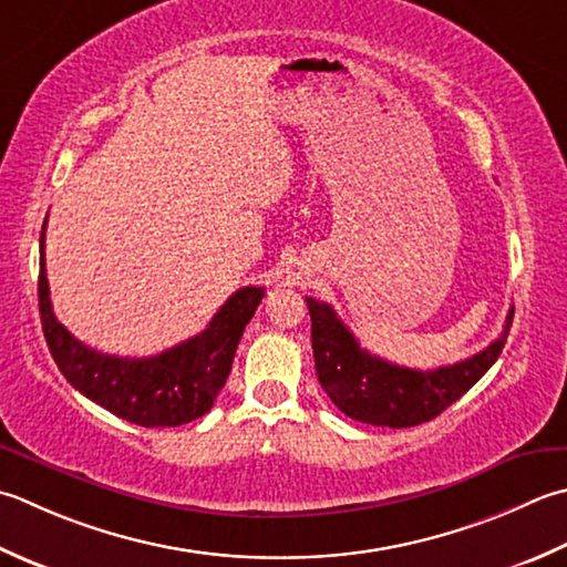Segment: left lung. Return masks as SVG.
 <instances>
[{"label":"left lung","mask_w":567,"mask_h":567,"mask_svg":"<svg viewBox=\"0 0 567 567\" xmlns=\"http://www.w3.org/2000/svg\"><path fill=\"white\" fill-rule=\"evenodd\" d=\"M307 307L312 317L315 369L321 388L343 415L379 427L427 423L460 401L498 359L514 319V309H508L502 337L474 357L435 371H415L361 349L329 305L307 297Z\"/></svg>","instance_id":"obj_1"}]
</instances>
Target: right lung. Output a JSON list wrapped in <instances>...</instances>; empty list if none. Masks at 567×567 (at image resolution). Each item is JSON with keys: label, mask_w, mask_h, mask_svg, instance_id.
I'll return each instance as SVG.
<instances>
[{"label": "right lung", "mask_w": 567, "mask_h": 567, "mask_svg": "<svg viewBox=\"0 0 567 567\" xmlns=\"http://www.w3.org/2000/svg\"><path fill=\"white\" fill-rule=\"evenodd\" d=\"M43 233L47 220L41 230L39 312L49 351L65 381L100 408L140 427H176L206 415L226 385L243 329L262 302V287H240L202 334L179 347L147 359L107 357L78 341L55 319L43 260Z\"/></svg>", "instance_id": "1"}]
</instances>
